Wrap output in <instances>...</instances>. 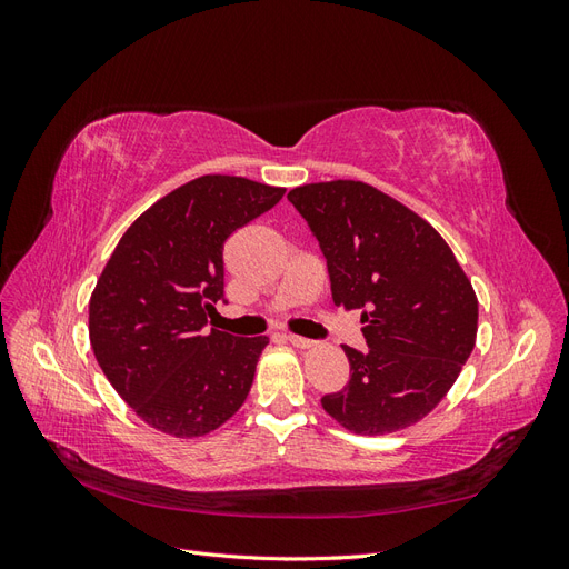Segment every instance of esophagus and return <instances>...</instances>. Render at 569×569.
Segmentation results:
<instances>
[{"label":"esophagus","instance_id":"obj_1","mask_svg":"<svg viewBox=\"0 0 569 569\" xmlns=\"http://www.w3.org/2000/svg\"><path fill=\"white\" fill-rule=\"evenodd\" d=\"M284 339L291 343V347H297V349H311L316 341H311V339H306V337H299V335H284Z\"/></svg>","mask_w":569,"mask_h":569}]
</instances>
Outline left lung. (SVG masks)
I'll list each match as a JSON object with an SVG mask.
<instances>
[{
    "mask_svg": "<svg viewBox=\"0 0 569 569\" xmlns=\"http://www.w3.org/2000/svg\"><path fill=\"white\" fill-rule=\"evenodd\" d=\"M287 199L318 239L335 303L366 322L368 351L343 347L351 380L322 396V408L370 437L420 422L475 349L468 274L427 220L366 182H313Z\"/></svg>",
    "mask_w": 569,
    "mask_h": 569,
    "instance_id": "obj_1",
    "label": "left lung"
}]
</instances>
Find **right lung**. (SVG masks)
<instances>
[{"mask_svg": "<svg viewBox=\"0 0 569 569\" xmlns=\"http://www.w3.org/2000/svg\"><path fill=\"white\" fill-rule=\"evenodd\" d=\"M284 194L234 176H201L159 199L120 237L90 299L99 368L137 416L192 439L247 401L268 337L203 332L226 287L222 247Z\"/></svg>", "mask_w": 569, "mask_h": 569, "instance_id": "add662e5", "label": "right lung"}]
</instances>
